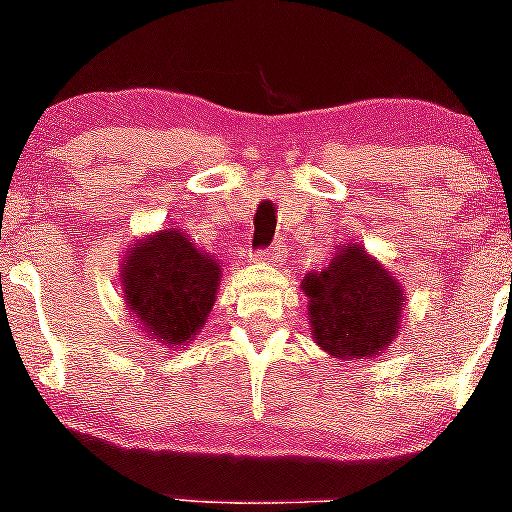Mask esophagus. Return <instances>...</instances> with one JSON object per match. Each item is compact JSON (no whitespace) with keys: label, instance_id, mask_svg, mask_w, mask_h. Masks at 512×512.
<instances>
[{"label":"esophagus","instance_id":"34e87169","mask_svg":"<svg viewBox=\"0 0 512 512\" xmlns=\"http://www.w3.org/2000/svg\"><path fill=\"white\" fill-rule=\"evenodd\" d=\"M282 255H285V245H272V247H262V250H257L255 255H252V260L272 262V265H277V262H282Z\"/></svg>","mask_w":512,"mask_h":512}]
</instances>
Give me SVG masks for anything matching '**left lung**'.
Returning a JSON list of instances; mask_svg holds the SVG:
<instances>
[{
	"label": "left lung",
	"instance_id": "obj_1",
	"mask_svg": "<svg viewBox=\"0 0 512 512\" xmlns=\"http://www.w3.org/2000/svg\"><path fill=\"white\" fill-rule=\"evenodd\" d=\"M310 297L312 337L330 355L365 360L393 342L403 317V290L360 245L337 247L327 270L302 280Z\"/></svg>",
	"mask_w": 512,
	"mask_h": 512
}]
</instances>
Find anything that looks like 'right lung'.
<instances>
[{
  "label": "right lung",
  "mask_w": 512,
  "mask_h": 512,
  "mask_svg": "<svg viewBox=\"0 0 512 512\" xmlns=\"http://www.w3.org/2000/svg\"><path fill=\"white\" fill-rule=\"evenodd\" d=\"M122 282L132 317L155 340L182 345L210 317L220 287V265L170 227L132 247Z\"/></svg>",
  "instance_id": "right-lung-1"
}]
</instances>
